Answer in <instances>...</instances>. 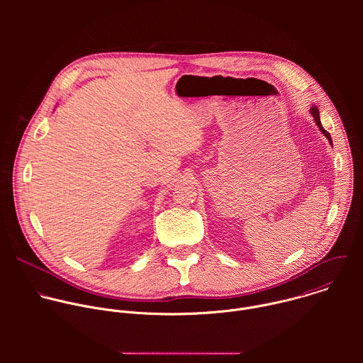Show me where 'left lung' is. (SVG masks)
Returning a JSON list of instances; mask_svg holds the SVG:
<instances>
[{"label": "left lung", "mask_w": 363, "mask_h": 363, "mask_svg": "<svg viewBox=\"0 0 363 363\" xmlns=\"http://www.w3.org/2000/svg\"><path fill=\"white\" fill-rule=\"evenodd\" d=\"M310 113H312V116L315 118V122H316V125H318V128L320 129V132L329 139V142H330V145H332V138H330V135L323 129V126H322V123H320V116H319V109H318V106L316 105H313L312 106V109H310Z\"/></svg>", "instance_id": "1"}]
</instances>
